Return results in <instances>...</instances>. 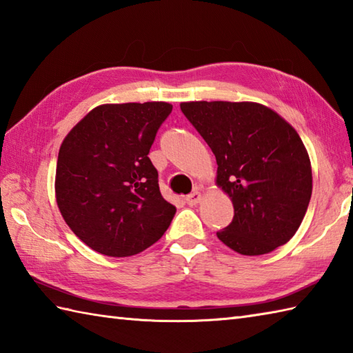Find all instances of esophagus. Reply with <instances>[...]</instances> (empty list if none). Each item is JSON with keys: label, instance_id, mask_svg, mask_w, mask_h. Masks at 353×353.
<instances>
[{"label": "esophagus", "instance_id": "esophagus-1", "mask_svg": "<svg viewBox=\"0 0 353 353\" xmlns=\"http://www.w3.org/2000/svg\"><path fill=\"white\" fill-rule=\"evenodd\" d=\"M185 200H186V203H188L190 206H196L197 203H200L201 194L199 191H194V192L190 194V196H186Z\"/></svg>", "mask_w": 353, "mask_h": 353}]
</instances>
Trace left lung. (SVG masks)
<instances>
[{"instance_id": "obj_1", "label": "left lung", "mask_w": 353, "mask_h": 353, "mask_svg": "<svg viewBox=\"0 0 353 353\" xmlns=\"http://www.w3.org/2000/svg\"><path fill=\"white\" fill-rule=\"evenodd\" d=\"M181 109L211 147L215 183L234 205L220 241L247 256L288 243L312 192L311 161L294 127L253 101H188Z\"/></svg>"}]
</instances>
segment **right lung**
I'll use <instances>...</instances> for the list:
<instances>
[{
    "label": "right lung",
    "instance_id": "right-lung-1",
    "mask_svg": "<svg viewBox=\"0 0 353 353\" xmlns=\"http://www.w3.org/2000/svg\"><path fill=\"white\" fill-rule=\"evenodd\" d=\"M171 109L165 101L101 104L65 137L56 201L70 229L92 250L133 256L168 229L176 206L162 197L148 153Z\"/></svg>",
    "mask_w": 353,
    "mask_h": 353
}]
</instances>
